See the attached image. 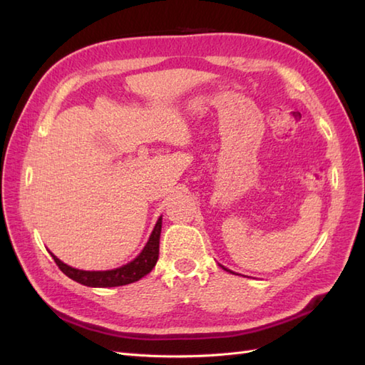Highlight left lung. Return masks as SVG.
I'll use <instances>...</instances> for the list:
<instances>
[{"label":"left lung","instance_id":"obj_1","mask_svg":"<svg viewBox=\"0 0 365 365\" xmlns=\"http://www.w3.org/2000/svg\"><path fill=\"white\" fill-rule=\"evenodd\" d=\"M222 268H224V267H222ZM224 269H227V268H224ZM227 271H229V269H227ZM230 273H232V271H230Z\"/></svg>","mask_w":365,"mask_h":365}]
</instances>
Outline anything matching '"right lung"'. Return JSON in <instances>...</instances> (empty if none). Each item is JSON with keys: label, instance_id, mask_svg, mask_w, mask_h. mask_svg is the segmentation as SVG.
I'll return each mask as SVG.
<instances>
[{"label": "right lung", "instance_id": "obj_1", "mask_svg": "<svg viewBox=\"0 0 365 365\" xmlns=\"http://www.w3.org/2000/svg\"><path fill=\"white\" fill-rule=\"evenodd\" d=\"M160 234H161V216L158 218L157 224H155L149 242H147V245L144 246L141 254H139L135 260L127 263V265L115 269H108V271L76 269L66 265V263L61 262L56 255H53L51 252L50 254L54 259V262H56L59 269L76 282L88 287H119V285H127V284L139 281V279L144 277L145 274H149L152 268L157 265L158 252H160Z\"/></svg>", "mask_w": 365, "mask_h": 365}]
</instances>
